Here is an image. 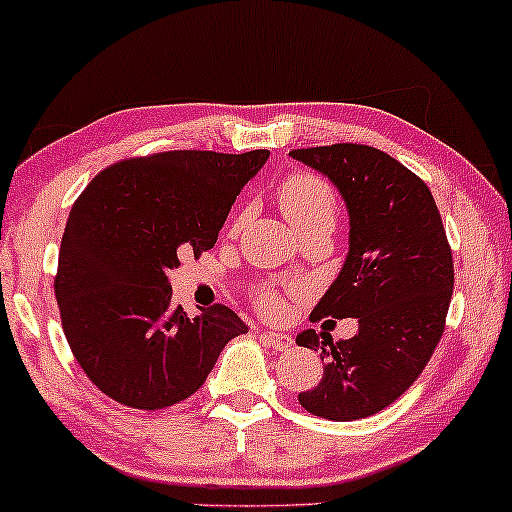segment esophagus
I'll list each match as a JSON object with an SVG mask.
<instances>
[{
	"label": "esophagus",
	"mask_w": 512,
	"mask_h": 512,
	"mask_svg": "<svg viewBox=\"0 0 512 512\" xmlns=\"http://www.w3.org/2000/svg\"><path fill=\"white\" fill-rule=\"evenodd\" d=\"M258 336H261V341L265 343V345H270L272 350H289L291 345H294V338H291L289 334H280V331H265V329H261L258 331Z\"/></svg>",
	"instance_id": "34e87169"
}]
</instances>
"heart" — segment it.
Wrapping results in <instances>:
<instances>
[{
  "mask_svg": "<svg viewBox=\"0 0 512 512\" xmlns=\"http://www.w3.org/2000/svg\"><path fill=\"white\" fill-rule=\"evenodd\" d=\"M277 202L287 221L303 235L317 230H334L338 218L336 192L324 178L315 174H289L277 188ZM256 305L263 313H280L282 298L277 291L261 289L256 294Z\"/></svg>",
  "mask_w": 512,
  "mask_h": 512,
  "instance_id": "1",
  "label": "heart"
}]
</instances>
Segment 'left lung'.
<instances>
[{
  "mask_svg": "<svg viewBox=\"0 0 512 512\" xmlns=\"http://www.w3.org/2000/svg\"><path fill=\"white\" fill-rule=\"evenodd\" d=\"M289 155L327 176L350 216L348 256L310 320L360 324L348 341L296 336L324 362L298 402L329 421L367 418L407 393L440 343L454 291L447 232L428 185L386 152L336 143Z\"/></svg>",
  "mask_w": 512,
  "mask_h": 512,
  "instance_id": "obj_1",
  "label": "left lung"
}]
</instances>
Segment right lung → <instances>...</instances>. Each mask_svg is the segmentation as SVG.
<instances>
[{"instance_id": "add662e5", "label": "right lung", "mask_w": 512, "mask_h": 512, "mask_svg": "<svg viewBox=\"0 0 512 512\" xmlns=\"http://www.w3.org/2000/svg\"><path fill=\"white\" fill-rule=\"evenodd\" d=\"M268 150H171L103 169L72 204L53 289L72 355L124 407L155 411L197 393L247 324L216 303L188 317L167 272L199 256Z\"/></svg>"}]
</instances>
